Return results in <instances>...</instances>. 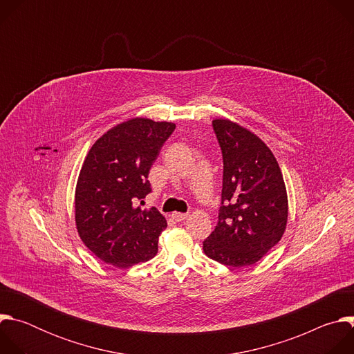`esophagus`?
I'll return each mask as SVG.
<instances>
[{
	"label": "esophagus",
	"mask_w": 354,
	"mask_h": 354,
	"mask_svg": "<svg viewBox=\"0 0 354 354\" xmlns=\"http://www.w3.org/2000/svg\"><path fill=\"white\" fill-rule=\"evenodd\" d=\"M187 217H189V214H183V213H174V214H172V218H174L176 223L185 221Z\"/></svg>",
	"instance_id": "obj_1"
}]
</instances>
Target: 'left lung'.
<instances>
[{"label":"left lung","mask_w":354,"mask_h":354,"mask_svg":"<svg viewBox=\"0 0 354 354\" xmlns=\"http://www.w3.org/2000/svg\"><path fill=\"white\" fill-rule=\"evenodd\" d=\"M213 127L224 161L223 206L203 250L225 266H250L277 245L286 231L284 179L270 148L257 134L230 119H216Z\"/></svg>","instance_id":"left-lung-1"}]
</instances>
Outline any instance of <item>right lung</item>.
<instances>
[{"label":"right lung","instance_id":"1","mask_svg":"<svg viewBox=\"0 0 354 354\" xmlns=\"http://www.w3.org/2000/svg\"><path fill=\"white\" fill-rule=\"evenodd\" d=\"M175 123L133 118L100 136L86 154L75 187V225L95 257L116 268L153 259L167 228L156 209H141L148 174Z\"/></svg>","mask_w":354,"mask_h":354}]
</instances>
